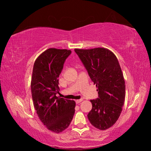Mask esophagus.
I'll return each instance as SVG.
<instances>
[{
  "label": "esophagus",
  "instance_id": "1",
  "mask_svg": "<svg viewBox=\"0 0 151 151\" xmlns=\"http://www.w3.org/2000/svg\"><path fill=\"white\" fill-rule=\"evenodd\" d=\"M83 99H77V100H76V103H77V104H79V103H81V101H83Z\"/></svg>",
  "mask_w": 151,
  "mask_h": 151
}]
</instances>
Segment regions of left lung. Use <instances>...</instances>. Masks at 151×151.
<instances>
[{"instance_id":"1","label":"left lung","mask_w":151,"mask_h":151,"mask_svg":"<svg viewBox=\"0 0 151 151\" xmlns=\"http://www.w3.org/2000/svg\"><path fill=\"white\" fill-rule=\"evenodd\" d=\"M97 88L99 98L90 100L88 118L96 129L104 130L116 122L125 98V83L115 55L105 48L74 49Z\"/></svg>"}]
</instances>
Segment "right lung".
Instances as JSON below:
<instances>
[{
  "label": "right lung",
  "mask_w": 151,
  "mask_h": 151,
  "mask_svg": "<svg viewBox=\"0 0 151 151\" xmlns=\"http://www.w3.org/2000/svg\"><path fill=\"white\" fill-rule=\"evenodd\" d=\"M70 53V50L47 49L36 59L32 73L31 89L36 113L47 129L57 134L69 126L75 113L74 100L56 96L60 91L58 78Z\"/></svg>",
  "instance_id": "add662e5"
}]
</instances>
